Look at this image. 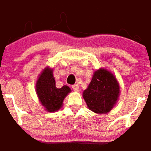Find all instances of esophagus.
Instances as JSON below:
<instances>
[{
    "mask_svg": "<svg viewBox=\"0 0 151 151\" xmlns=\"http://www.w3.org/2000/svg\"><path fill=\"white\" fill-rule=\"evenodd\" d=\"M73 89L75 91H79V86L78 85H74V86H73Z\"/></svg>",
    "mask_w": 151,
    "mask_h": 151,
    "instance_id": "obj_1",
    "label": "esophagus"
}]
</instances>
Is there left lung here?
Returning a JSON list of instances; mask_svg holds the SVG:
<instances>
[{
	"instance_id": "1",
	"label": "left lung",
	"mask_w": 151,
	"mask_h": 151,
	"mask_svg": "<svg viewBox=\"0 0 151 151\" xmlns=\"http://www.w3.org/2000/svg\"><path fill=\"white\" fill-rule=\"evenodd\" d=\"M119 84L116 77L104 68L96 71L83 98L90 110L98 114H105L112 110L118 100Z\"/></svg>"
}]
</instances>
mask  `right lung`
<instances>
[{
  "mask_svg": "<svg viewBox=\"0 0 151 151\" xmlns=\"http://www.w3.org/2000/svg\"><path fill=\"white\" fill-rule=\"evenodd\" d=\"M71 89L67 86L57 88L52 75V69L46 67L40 74L36 82V93L40 104L49 112L59 111L62 107L63 100Z\"/></svg>",
  "mask_w": 151,
  "mask_h": 151,
  "instance_id": "add662e5",
  "label": "right lung"
}]
</instances>
